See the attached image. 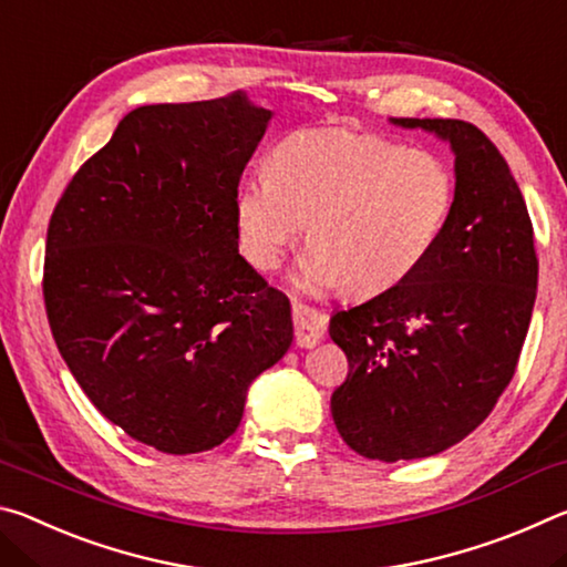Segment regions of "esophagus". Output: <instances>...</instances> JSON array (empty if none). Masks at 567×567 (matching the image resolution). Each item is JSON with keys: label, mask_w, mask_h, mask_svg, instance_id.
<instances>
[{"label": "esophagus", "mask_w": 567, "mask_h": 567, "mask_svg": "<svg viewBox=\"0 0 567 567\" xmlns=\"http://www.w3.org/2000/svg\"><path fill=\"white\" fill-rule=\"evenodd\" d=\"M292 320L295 342L300 348H315L324 338V332H328V318L300 300H292Z\"/></svg>", "instance_id": "34e87169"}]
</instances>
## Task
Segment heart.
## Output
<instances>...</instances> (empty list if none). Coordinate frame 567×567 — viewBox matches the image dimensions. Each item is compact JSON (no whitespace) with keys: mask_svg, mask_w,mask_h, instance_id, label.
<instances>
[{"mask_svg":"<svg viewBox=\"0 0 567 567\" xmlns=\"http://www.w3.org/2000/svg\"><path fill=\"white\" fill-rule=\"evenodd\" d=\"M455 205L447 162L380 134L302 130L247 177L235 197L237 245L257 270H277L300 235L295 282L380 292L427 260Z\"/></svg>","mask_w":567,"mask_h":567,"instance_id":"obj_1","label":"heart"}]
</instances>
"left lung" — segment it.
<instances>
[{
    "label": "left lung",
    "mask_w": 567,
    "mask_h": 567,
    "mask_svg": "<svg viewBox=\"0 0 567 567\" xmlns=\"http://www.w3.org/2000/svg\"><path fill=\"white\" fill-rule=\"evenodd\" d=\"M455 152V205L405 280L332 315L348 354L332 420L370 460L430 457L460 443L511 385L537 292L533 223L501 152L463 120L400 117Z\"/></svg>",
    "instance_id": "obj_1"
}]
</instances>
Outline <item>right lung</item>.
I'll list each match as a JSON object with an SVG mask.
<instances>
[{
	"instance_id": "1",
	"label": "right lung",
	"mask_w": 567,
	"mask_h": 567,
	"mask_svg": "<svg viewBox=\"0 0 567 567\" xmlns=\"http://www.w3.org/2000/svg\"><path fill=\"white\" fill-rule=\"evenodd\" d=\"M272 112L147 104L76 169L47 229L44 307L104 417L159 453L213 450L292 342L290 300L237 249L235 197Z\"/></svg>"
}]
</instances>
